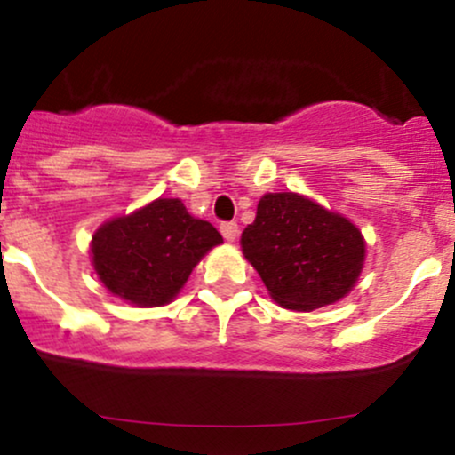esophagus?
<instances>
[{"instance_id": "34e87169", "label": "esophagus", "mask_w": 455, "mask_h": 455, "mask_svg": "<svg viewBox=\"0 0 455 455\" xmlns=\"http://www.w3.org/2000/svg\"><path fill=\"white\" fill-rule=\"evenodd\" d=\"M220 233H222V237L227 242H235L240 227H237V222H222L220 224Z\"/></svg>"}]
</instances>
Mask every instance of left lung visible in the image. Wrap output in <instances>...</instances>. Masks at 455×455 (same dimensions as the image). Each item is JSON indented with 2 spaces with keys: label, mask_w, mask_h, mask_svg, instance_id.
Here are the masks:
<instances>
[{
  "label": "left lung",
  "mask_w": 455,
  "mask_h": 455,
  "mask_svg": "<svg viewBox=\"0 0 455 455\" xmlns=\"http://www.w3.org/2000/svg\"><path fill=\"white\" fill-rule=\"evenodd\" d=\"M243 257L281 307L307 312L344 299L364 266L360 228L305 196L266 194L242 233Z\"/></svg>",
  "instance_id": "obj_1"
}]
</instances>
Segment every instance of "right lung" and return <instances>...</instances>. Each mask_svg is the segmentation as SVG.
<instances>
[{
	"mask_svg": "<svg viewBox=\"0 0 455 455\" xmlns=\"http://www.w3.org/2000/svg\"><path fill=\"white\" fill-rule=\"evenodd\" d=\"M222 243L213 224L189 215L179 198H156L104 222L91 240L100 281L137 307L170 303L198 261Z\"/></svg>",
	"mask_w": 455,
	"mask_h": 455,
	"instance_id": "obj_1",
	"label": "right lung"
}]
</instances>
